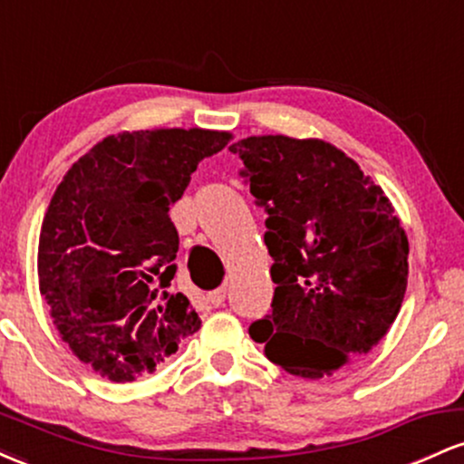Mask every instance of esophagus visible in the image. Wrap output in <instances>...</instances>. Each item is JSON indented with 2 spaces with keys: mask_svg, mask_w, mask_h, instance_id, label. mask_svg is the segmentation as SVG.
I'll return each instance as SVG.
<instances>
[{
  "mask_svg": "<svg viewBox=\"0 0 464 464\" xmlns=\"http://www.w3.org/2000/svg\"><path fill=\"white\" fill-rule=\"evenodd\" d=\"M225 299H227V287L225 285L218 287V290H214V292H209V303L214 307L222 305V303H225Z\"/></svg>",
  "mask_w": 464,
  "mask_h": 464,
  "instance_id": "obj_1",
  "label": "esophagus"
}]
</instances>
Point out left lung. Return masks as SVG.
Instances as JSON below:
<instances>
[{
	"label": "left lung",
	"mask_w": 464,
	"mask_h": 464,
	"mask_svg": "<svg viewBox=\"0 0 464 464\" xmlns=\"http://www.w3.org/2000/svg\"><path fill=\"white\" fill-rule=\"evenodd\" d=\"M239 154L276 284L273 312L250 324L270 362L321 380L366 355L395 323L408 285V237L360 165L323 140L262 135Z\"/></svg>",
	"instance_id": "left-lung-1"
}]
</instances>
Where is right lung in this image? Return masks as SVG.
Segmentation results:
<instances>
[{
	"instance_id": "obj_1",
	"label": "right lung",
	"mask_w": 464,
	"mask_h": 464,
	"mask_svg": "<svg viewBox=\"0 0 464 464\" xmlns=\"http://www.w3.org/2000/svg\"><path fill=\"white\" fill-rule=\"evenodd\" d=\"M231 132L154 129L109 135L63 177L39 237V287L73 355L124 384L157 371L198 332L169 292L179 233L169 207Z\"/></svg>"
}]
</instances>
